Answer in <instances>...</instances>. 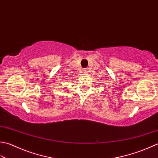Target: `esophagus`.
<instances>
[{"label":"esophagus","mask_w":158,"mask_h":158,"mask_svg":"<svg viewBox=\"0 0 158 158\" xmlns=\"http://www.w3.org/2000/svg\"><path fill=\"white\" fill-rule=\"evenodd\" d=\"M83 72L85 73H88V69H85L83 70Z\"/></svg>","instance_id":"obj_1"}]
</instances>
